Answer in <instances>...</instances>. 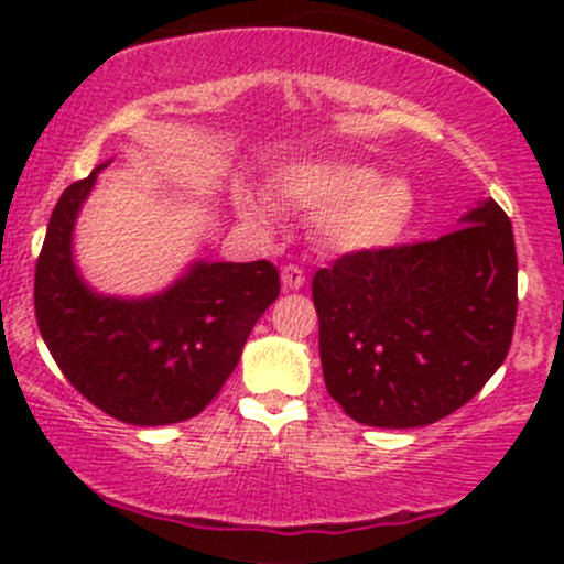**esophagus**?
<instances>
[{
    "mask_svg": "<svg viewBox=\"0 0 564 564\" xmlns=\"http://www.w3.org/2000/svg\"><path fill=\"white\" fill-rule=\"evenodd\" d=\"M281 281H283V289H286V292H297V289H303V283H305L303 267L286 264L281 270Z\"/></svg>",
    "mask_w": 564,
    "mask_h": 564,
    "instance_id": "34e87169",
    "label": "esophagus"
}]
</instances>
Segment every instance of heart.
Listing matches in <instances>:
<instances>
[{
  "mask_svg": "<svg viewBox=\"0 0 564 564\" xmlns=\"http://www.w3.org/2000/svg\"><path fill=\"white\" fill-rule=\"evenodd\" d=\"M278 198L303 213H316L318 240L338 253H368L398 242L417 209L412 185L401 176H379L373 166L314 161L283 172L272 182ZM237 209L253 224H270V213L253 193H235Z\"/></svg>",
  "mask_w": 564,
  "mask_h": 564,
  "instance_id": "b5f03b06",
  "label": "heart"
}]
</instances>
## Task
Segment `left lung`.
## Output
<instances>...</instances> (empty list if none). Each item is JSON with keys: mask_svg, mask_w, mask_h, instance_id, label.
Here are the masks:
<instances>
[{"mask_svg": "<svg viewBox=\"0 0 564 564\" xmlns=\"http://www.w3.org/2000/svg\"><path fill=\"white\" fill-rule=\"evenodd\" d=\"M327 392L377 429L436 423L508 357L519 308L513 226L494 198L440 240L344 253L311 283Z\"/></svg>", "mask_w": 564, "mask_h": 564, "instance_id": "obj_1", "label": "left lung"}]
</instances>
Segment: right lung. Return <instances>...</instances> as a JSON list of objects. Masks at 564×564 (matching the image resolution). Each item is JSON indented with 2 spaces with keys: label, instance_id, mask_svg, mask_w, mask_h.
Masks as SVG:
<instances>
[{
  "label": "right lung",
  "instance_id": "obj_1",
  "mask_svg": "<svg viewBox=\"0 0 564 564\" xmlns=\"http://www.w3.org/2000/svg\"><path fill=\"white\" fill-rule=\"evenodd\" d=\"M104 166L73 182L51 213L35 267L40 335L67 382L113 420L182 423L231 377L250 329L281 294V278L267 259L196 261L155 297L95 294L78 278L70 242Z\"/></svg>",
  "mask_w": 564,
  "mask_h": 564
}]
</instances>
